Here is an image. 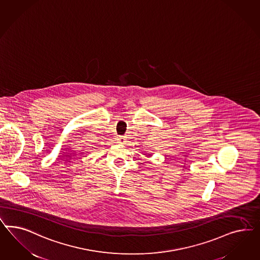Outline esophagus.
Segmentation results:
<instances>
[{
    "instance_id": "esophagus-1",
    "label": "esophagus",
    "mask_w": 260,
    "mask_h": 260,
    "mask_svg": "<svg viewBox=\"0 0 260 260\" xmlns=\"http://www.w3.org/2000/svg\"><path fill=\"white\" fill-rule=\"evenodd\" d=\"M125 138H126L125 136H118V137H117V141H118L119 143H124L125 140H126Z\"/></svg>"
}]
</instances>
